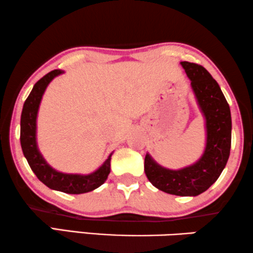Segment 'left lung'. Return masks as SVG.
Segmentation results:
<instances>
[{
  "label": "left lung",
  "mask_w": 253,
  "mask_h": 253,
  "mask_svg": "<svg viewBox=\"0 0 253 253\" xmlns=\"http://www.w3.org/2000/svg\"><path fill=\"white\" fill-rule=\"evenodd\" d=\"M197 105L206 120L207 142L195 163L179 170L160 166L147 153L145 173L157 189L178 196H197L214 184L225 169L232 144L229 105L217 81L201 65L181 61Z\"/></svg>",
  "instance_id": "left-lung-1"
}]
</instances>
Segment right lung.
Masks as SVG:
<instances>
[{
  "label": "right lung",
  "mask_w": 253,
  "mask_h": 253,
  "mask_svg": "<svg viewBox=\"0 0 253 253\" xmlns=\"http://www.w3.org/2000/svg\"><path fill=\"white\" fill-rule=\"evenodd\" d=\"M60 74H64V71L61 69H54L47 73L35 83L25 101L20 119L21 149L32 171L39 178V180L47 187L67 194H83L98 188L106 181L111 172L113 153L109 154L107 160L96 171L89 174L65 173L57 171L50 164H47L44 157L40 153L36 141V120H38L40 104L49 83Z\"/></svg>",
  "instance_id": "right-lung-1"
}]
</instances>
